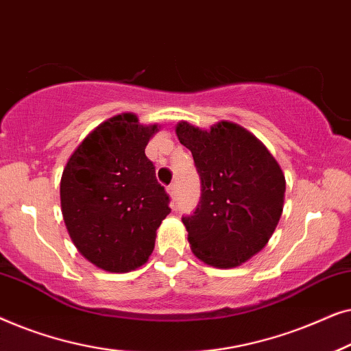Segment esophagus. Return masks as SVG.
Returning <instances> with one entry per match:
<instances>
[{"instance_id": "1", "label": "esophagus", "mask_w": 351, "mask_h": 351, "mask_svg": "<svg viewBox=\"0 0 351 351\" xmlns=\"http://www.w3.org/2000/svg\"><path fill=\"white\" fill-rule=\"evenodd\" d=\"M167 193H169V196L172 199L176 198L177 196V186H176V184H171L169 186H167Z\"/></svg>"}]
</instances>
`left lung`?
<instances>
[{
	"mask_svg": "<svg viewBox=\"0 0 351 351\" xmlns=\"http://www.w3.org/2000/svg\"><path fill=\"white\" fill-rule=\"evenodd\" d=\"M176 134L193 155L201 179L199 203L182 217L191 251L208 265H241L265 247L280 222L285 174L267 147L239 124L220 121L203 131L182 121Z\"/></svg>",
	"mask_w": 351,
	"mask_h": 351,
	"instance_id": "left-lung-1",
	"label": "left lung"
}]
</instances>
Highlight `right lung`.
I'll return each instance as SVG.
<instances>
[{
  "label": "right lung",
  "mask_w": 351,
  "mask_h": 351,
  "mask_svg": "<svg viewBox=\"0 0 351 351\" xmlns=\"http://www.w3.org/2000/svg\"><path fill=\"white\" fill-rule=\"evenodd\" d=\"M158 124L123 113L99 124L66 161L60 179L64 222L76 249L95 267L126 273L143 265L171 213L145 147Z\"/></svg>",
  "instance_id": "1"
}]
</instances>
